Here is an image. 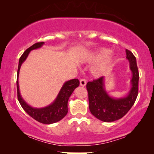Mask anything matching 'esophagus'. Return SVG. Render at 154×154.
<instances>
[{"label": "esophagus", "mask_w": 154, "mask_h": 154, "mask_svg": "<svg viewBox=\"0 0 154 154\" xmlns=\"http://www.w3.org/2000/svg\"><path fill=\"white\" fill-rule=\"evenodd\" d=\"M86 80H85V79H82L80 80V85L81 86H83L84 87L85 86V85H86Z\"/></svg>", "instance_id": "34e87169"}]
</instances>
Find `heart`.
I'll return each mask as SVG.
<instances>
[{
	"mask_svg": "<svg viewBox=\"0 0 154 154\" xmlns=\"http://www.w3.org/2000/svg\"><path fill=\"white\" fill-rule=\"evenodd\" d=\"M92 58L94 60L98 61L92 70V74L96 77H98L107 71L113 60V55L109 52V49L102 48L93 53Z\"/></svg>",
	"mask_w": 154,
	"mask_h": 154,
	"instance_id": "b5f03b06",
	"label": "heart"
}]
</instances>
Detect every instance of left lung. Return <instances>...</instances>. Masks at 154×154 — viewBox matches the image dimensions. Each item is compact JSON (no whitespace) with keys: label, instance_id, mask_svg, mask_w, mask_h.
Listing matches in <instances>:
<instances>
[{"label":"left lung","instance_id":"obj_1","mask_svg":"<svg viewBox=\"0 0 154 154\" xmlns=\"http://www.w3.org/2000/svg\"><path fill=\"white\" fill-rule=\"evenodd\" d=\"M126 53L132 73L131 88L126 97H111L105 90V77L88 82L86 85L91 113L103 122H114L123 118L133 106L138 96L139 75L137 60L130 51L126 49Z\"/></svg>","mask_w":154,"mask_h":154}]
</instances>
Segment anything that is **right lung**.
Returning a JSON list of instances; mask_svg holds the SVG:
<instances>
[{
	"label": "right lung",
	"mask_w": 154,
	"mask_h": 154,
	"mask_svg": "<svg viewBox=\"0 0 154 154\" xmlns=\"http://www.w3.org/2000/svg\"><path fill=\"white\" fill-rule=\"evenodd\" d=\"M44 44V42H39L35 43L29 48L26 50L22 56L20 57L18 64L17 75V98L20 103L22 107L24 110L32 117L35 120L38 122L45 124H54L64 118L65 116L68 113V100L70 96L73 92V91L79 85V81L77 79H71L64 83L62 85L61 90L57 96L55 100L52 103L51 105L43 108H34L28 105L25 102V100L22 98L20 94L19 90V83H18V77H19V72L20 67L22 66L23 62L27 58L28 54L31 50L40 48Z\"/></svg>",
	"instance_id": "right-lung-1"
}]
</instances>
